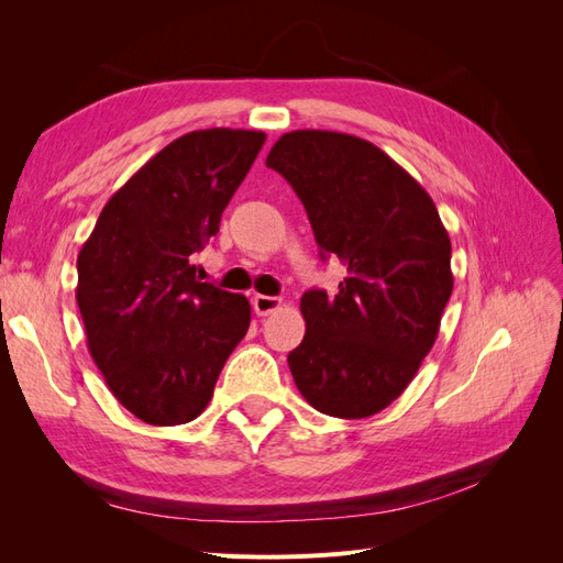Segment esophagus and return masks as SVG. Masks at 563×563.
Segmentation results:
<instances>
[{
  "instance_id": "obj_1",
  "label": "esophagus",
  "mask_w": 563,
  "mask_h": 563,
  "mask_svg": "<svg viewBox=\"0 0 563 563\" xmlns=\"http://www.w3.org/2000/svg\"><path fill=\"white\" fill-rule=\"evenodd\" d=\"M282 298L275 296H253V310L258 317H267L269 312H275L282 308Z\"/></svg>"
}]
</instances>
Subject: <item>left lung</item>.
<instances>
[{
	"mask_svg": "<svg viewBox=\"0 0 563 563\" xmlns=\"http://www.w3.org/2000/svg\"><path fill=\"white\" fill-rule=\"evenodd\" d=\"M265 164L300 197L321 258L347 269L333 296L300 298L305 338L288 354L296 387L327 416H376L437 340L453 291L449 232L422 185L356 135L284 133Z\"/></svg>",
	"mask_w": 563,
	"mask_h": 563,
	"instance_id": "8db88e82",
	"label": "left lung"
}]
</instances>
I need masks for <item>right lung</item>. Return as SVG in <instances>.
Here are the masks:
<instances>
[{"instance_id": "add662e5", "label": "right lung", "mask_w": 563, "mask_h": 563, "mask_svg": "<svg viewBox=\"0 0 563 563\" xmlns=\"http://www.w3.org/2000/svg\"><path fill=\"white\" fill-rule=\"evenodd\" d=\"M263 143L244 129L180 135L110 197L77 255L89 352L147 424L195 420L249 331V300L199 282L192 255L218 234Z\"/></svg>"}]
</instances>
